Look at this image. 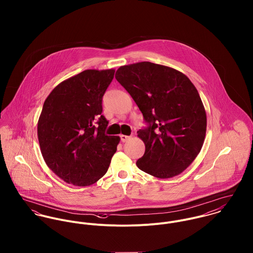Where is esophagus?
<instances>
[{
  "label": "esophagus",
  "instance_id": "34e87169",
  "mask_svg": "<svg viewBox=\"0 0 253 253\" xmlns=\"http://www.w3.org/2000/svg\"><path fill=\"white\" fill-rule=\"evenodd\" d=\"M121 140H122V142H126V141H128L131 137L130 136H127V135H124V134H122L121 136Z\"/></svg>",
  "mask_w": 253,
  "mask_h": 253
}]
</instances>
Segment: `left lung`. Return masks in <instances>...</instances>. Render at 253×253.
<instances>
[{
    "mask_svg": "<svg viewBox=\"0 0 253 253\" xmlns=\"http://www.w3.org/2000/svg\"><path fill=\"white\" fill-rule=\"evenodd\" d=\"M115 77L148 124L137 131L145 144L138 169L158 178L180 174L199 155L207 131L206 110L193 83L173 68L148 61L121 66Z\"/></svg>",
    "mask_w": 253,
    "mask_h": 253,
    "instance_id": "1",
    "label": "left lung"
}]
</instances>
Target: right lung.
I'll return each instance as SVG.
<instances>
[{
    "instance_id": "obj_1",
    "label": "right lung",
    "mask_w": 253,
    "mask_h": 253,
    "mask_svg": "<svg viewBox=\"0 0 253 253\" xmlns=\"http://www.w3.org/2000/svg\"><path fill=\"white\" fill-rule=\"evenodd\" d=\"M114 74V69L84 70L56 85L44 100L38 121L41 152L66 183L89 186L108 170L120 137L105 134L109 122L101 113Z\"/></svg>"
}]
</instances>
